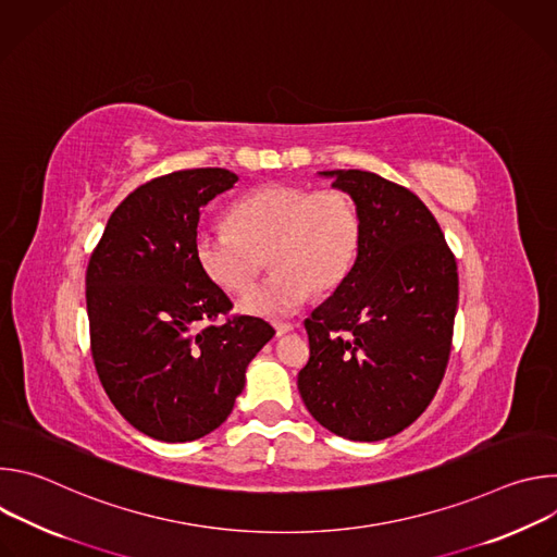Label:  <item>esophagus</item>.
Wrapping results in <instances>:
<instances>
[{
    "label": "esophagus",
    "instance_id": "34e87169",
    "mask_svg": "<svg viewBox=\"0 0 557 557\" xmlns=\"http://www.w3.org/2000/svg\"><path fill=\"white\" fill-rule=\"evenodd\" d=\"M273 329H275V335H277V337H282V335L290 333L295 326H293V324H273Z\"/></svg>",
    "mask_w": 557,
    "mask_h": 557
}]
</instances>
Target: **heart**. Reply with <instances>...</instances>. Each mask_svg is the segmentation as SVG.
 Here are the masks:
<instances>
[{
    "label": "heart",
    "instance_id": "heart-1",
    "mask_svg": "<svg viewBox=\"0 0 557 557\" xmlns=\"http://www.w3.org/2000/svg\"><path fill=\"white\" fill-rule=\"evenodd\" d=\"M359 247L361 215L352 196L297 183H269L245 194L226 222L202 224L194 235L198 267L231 295L253 286L269 253L271 275L243 299V308L260 317L290 314L312 290H335Z\"/></svg>",
    "mask_w": 557,
    "mask_h": 557
}]
</instances>
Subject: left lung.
Returning a JSON list of instances; mask_svg holds the SVG:
<instances>
[{"label":"left lung","instance_id":"8db88e82","mask_svg":"<svg viewBox=\"0 0 557 557\" xmlns=\"http://www.w3.org/2000/svg\"><path fill=\"white\" fill-rule=\"evenodd\" d=\"M357 202L361 247L348 277L304 322L310 359L297 374L308 412L350 441L412 425L445 376L458 304L456 258L408 187L339 170Z\"/></svg>","mask_w":557,"mask_h":557}]
</instances>
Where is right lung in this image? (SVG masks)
I'll return each instance as SVG.
<instances>
[{
	"label": "right lung",
	"mask_w": 557,
	"mask_h": 557,
	"mask_svg": "<svg viewBox=\"0 0 557 557\" xmlns=\"http://www.w3.org/2000/svg\"><path fill=\"white\" fill-rule=\"evenodd\" d=\"M235 183L220 168L151 178L112 211L88 262L97 374L123 419L156 441L222 425L249 361L275 335L260 317L231 314L194 256L200 207Z\"/></svg>",
	"instance_id": "add662e5"
}]
</instances>
